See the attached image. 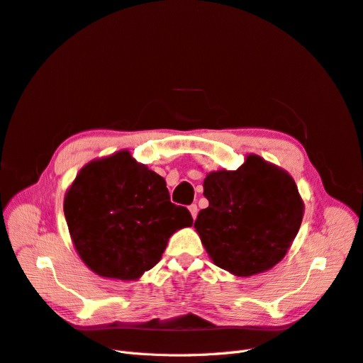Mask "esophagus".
<instances>
[{
  "label": "esophagus",
  "mask_w": 363,
  "mask_h": 363,
  "mask_svg": "<svg viewBox=\"0 0 363 363\" xmlns=\"http://www.w3.org/2000/svg\"><path fill=\"white\" fill-rule=\"evenodd\" d=\"M189 211H191V214H192V217H194V220L196 219V216H198V206L196 204H192V206H189Z\"/></svg>",
  "instance_id": "1"
}]
</instances>
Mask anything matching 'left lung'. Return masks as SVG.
Wrapping results in <instances>:
<instances>
[{"mask_svg": "<svg viewBox=\"0 0 363 363\" xmlns=\"http://www.w3.org/2000/svg\"><path fill=\"white\" fill-rule=\"evenodd\" d=\"M204 196L195 228L213 262L238 277L279 264L302 222L294 179L256 155L235 171L210 172Z\"/></svg>", "mask_w": 363, "mask_h": 363, "instance_id": "1", "label": "left lung"}]
</instances>
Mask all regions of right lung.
<instances>
[{"mask_svg": "<svg viewBox=\"0 0 363 363\" xmlns=\"http://www.w3.org/2000/svg\"><path fill=\"white\" fill-rule=\"evenodd\" d=\"M64 213L83 262L118 280L153 268L174 232L194 223L189 210L169 201L165 180L126 150L84 165Z\"/></svg>", "mask_w": 363, "mask_h": 363, "instance_id": "add662e5", "label": "right lung"}]
</instances>
